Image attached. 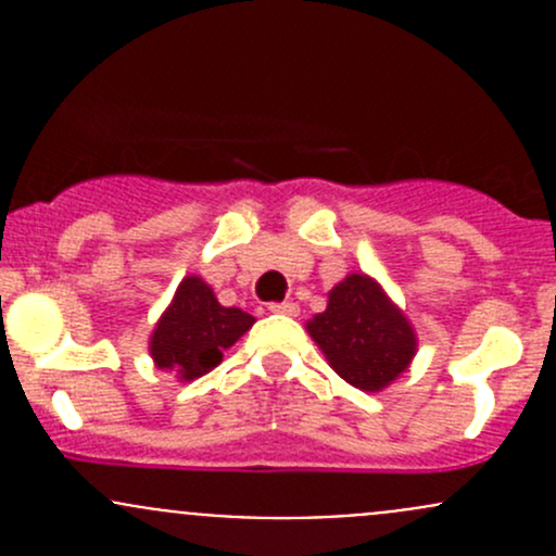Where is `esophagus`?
<instances>
[{"label": "esophagus", "instance_id": "1", "mask_svg": "<svg viewBox=\"0 0 556 556\" xmlns=\"http://www.w3.org/2000/svg\"><path fill=\"white\" fill-rule=\"evenodd\" d=\"M268 312L285 314V317H295V314H299V306H295L293 301H282V304H268Z\"/></svg>", "mask_w": 556, "mask_h": 556}]
</instances>
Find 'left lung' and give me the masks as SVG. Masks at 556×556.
<instances>
[{
  "label": "left lung",
  "mask_w": 556,
  "mask_h": 556,
  "mask_svg": "<svg viewBox=\"0 0 556 556\" xmlns=\"http://www.w3.org/2000/svg\"><path fill=\"white\" fill-rule=\"evenodd\" d=\"M306 330L330 368L363 392L390 387L417 355L412 319L363 271L346 274L330 290L328 306L314 314Z\"/></svg>",
  "instance_id": "1"
}]
</instances>
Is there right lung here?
I'll use <instances>...</instances> for the list:
<instances>
[{
	"instance_id": "obj_1",
	"label": "right lung",
	"mask_w": 556,
	"mask_h": 556,
	"mask_svg": "<svg viewBox=\"0 0 556 556\" xmlns=\"http://www.w3.org/2000/svg\"><path fill=\"white\" fill-rule=\"evenodd\" d=\"M255 317L237 306H223L215 290L190 274L174 290L172 304L155 323L148 350L155 368L172 371L179 382H193L223 363Z\"/></svg>"
}]
</instances>
